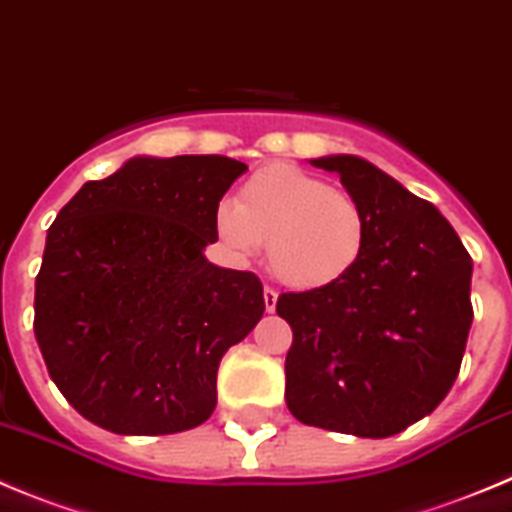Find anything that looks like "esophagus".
<instances>
[{
  "label": "esophagus",
  "mask_w": 512,
  "mask_h": 512,
  "mask_svg": "<svg viewBox=\"0 0 512 512\" xmlns=\"http://www.w3.org/2000/svg\"><path fill=\"white\" fill-rule=\"evenodd\" d=\"M262 298H265V308H267V311L273 313L275 306H278V290L265 288V290H262Z\"/></svg>",
  "instance_id": "34e87169"
}]
</instances>
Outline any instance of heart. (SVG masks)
<instances>
[{"instance_id":"obj_1","label":"heart","mask_w":512,"mask_h":512,"mask_svg":"<svg viewBox=\"0 0 512 512\" xmlns=\"http://www.w3.org/2000/svg\"><path fill=\"white\" fill-rule=\"evenodd\" d=\"M214 227L237 257L267 245L270 273L296 290L339 283L357 267L367 242V216L352 193L288 163L252 173L237 201L216 206Z\"/></svg>"}]
</instances>
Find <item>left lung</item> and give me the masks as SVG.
<instances>
[{"label":"left lung","mask_w":512,"mask_h":512,"mask_svg":"<svg viewBox=\"0 0 512 512\" xmlns=\"http://www.w3.org/2000/svg\"><path fill=\"white\" fill-rule=\"evenodd\" d=\"M336 173L367 216L357 267L339 283L283 293L293 329L285 403L306 426L385 439L421 421L459 375L472 326V257L434 204L357 155Z\"/></svg>","instance_id":"8db88e82"}]
</instances>
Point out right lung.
Segmentation results:
<instances>
[{
    "label": "right lung",
    "instance_id": "add662e5",
    "mask_svg": "<svg viewBox=\"0 0 512 512\" xmlns=\"http://www.w3.org/2000/svg\"><path fill=\"white\" fill-rule=\"evenodd\" d=\"M245 163L132 158L89 181L50 224L35 278V339L63 398L124 436L196 428L216 370L265 311L255 273L206 260L216 206Z\"/></svg>",
    "mask_w": 512,
    "mask_h": 512
}]
</instances>
